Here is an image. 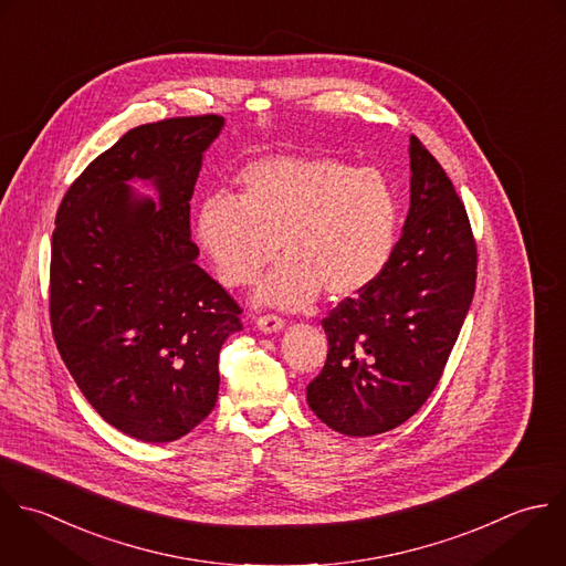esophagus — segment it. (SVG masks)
<instances>
[{"label": "esophagus", "mask_w": 566, "mask_h": 566, "mask_svg": "<svg viewBox=\"0 0 566 566\" xmlns=\"http://www.w3.org/2000/svg\"><path fill=\"white\" fill-rule=\"evenodd\" d=\"M255 324L262 333H280L284 328V319L277 315H260Z\"/></svg>", "instance_id": "obj_1"}]
</instances>
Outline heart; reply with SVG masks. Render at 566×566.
<instances>
[{"label": "heart", "mask_w": 566, "mask_h": 566, "mask_svg": "<svg viewBox=\"0 0 566 566\" xmlns=\"http://www.w3.org/2000/svg\"><path fill=\"white\" fill-rule=\"evenodd\" d=\"M238 187V200L216 193L198 205L193 235L231 289L253 284L280 247L284 260L258 289V304L304 308L322 291L355 297L395 255L399 198L375 167L277 154L249 163Z\"/></svg>", "instance_id": "heart-1"}]
</instances>
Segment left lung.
<instances>
[{
  "instance_id": "left-lung-1",
  "label": "left lung",
  "mask_w": 566,
  "mask_h": 566,
  "mask_svg": "<svg viewBox=\"0 0 566 566\" xmlns=\"http://www.w3.org/2000/svg\"><path fill=\"white\" fill-rule=\"evenodd\" d=\"M410 171V211L390 264L322 319L328 357L306 401L346 437L395 430L428 401L476 289L465 205L417 136Z\"/></svg>"
}]
</instances>
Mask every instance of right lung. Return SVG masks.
I'll list each match as a JSON object with an SVG mask.
<instances>
[{
	"instance_id": "right-lung-1",
	"label": "right lung",
	"mask_w": 566,
	"mask_h": 566,
	"mask_svg": "<svg viewBox=\"0 0 566 566\" xmlns=\"http://www.w3.org/2000/svg\"><path fill=\"white\" fill-rule=\"evenodd\" d=\"M218 114L123 134L65 191L52 231L50 324L90 406L123 434L169 443L218 399V355L242 308L198 264L189 200ZM151 181L159 200L138 197Z\"/></svg>"
}]
</instances>
